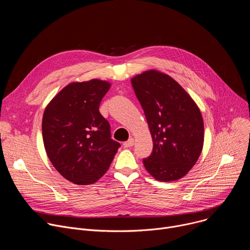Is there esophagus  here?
<instances>
[{"mask_svg":"<svg viewBox=\"0 0 250 250\" xmlns=\"http://www.w3.org/2000/svg\"><path fill=\"white\" fill-rule=\"evenodd\" d=\"M133 145H134V139H133V138H129L127 141L124 142V146H125V148L131 147Z\"/></svg>","mask_w":250,"mask_h":250,"instance_id":"obj_1","label":"esophagus"}]
</instances>
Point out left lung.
Instances as JSON below:
<instances>
[{
    "label": "left lung",
    "mask_w": 250,
    "mask_h": 250,
    "mask_svg": "<svg viewBox=\"0 0 250 250\" xmlns=\"http://www.w3.org/2000/svg\"><path fill=\"white\" fill-rule=\"evenodd\" d=\"M144 109L153 150L144 159L161 182L181 179L196 164L204 146V121L198 104L169 75L150 69L130 79Z\"/></svg>",
    "instance_id": "1"
}]
</instances>
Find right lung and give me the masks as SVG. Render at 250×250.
<instances>
[{
	"instance_id": "1",
	"label": "right lung",
	"mask_w": 250,
	"mask_h": 250,
	"mask_svg": "<svg viewBox=\"0 0 250 250\" xmlns=\"http://www.w3.org/2000/svg\"><path fill=\"white\" fill-rule=\"evenodd\" d=\"M109 81L72 82L48 103L42 118L46 154L65 179L76 185L96 183L108 171L120 144L99 112Z\"/></svg>"
}]
</instances>
